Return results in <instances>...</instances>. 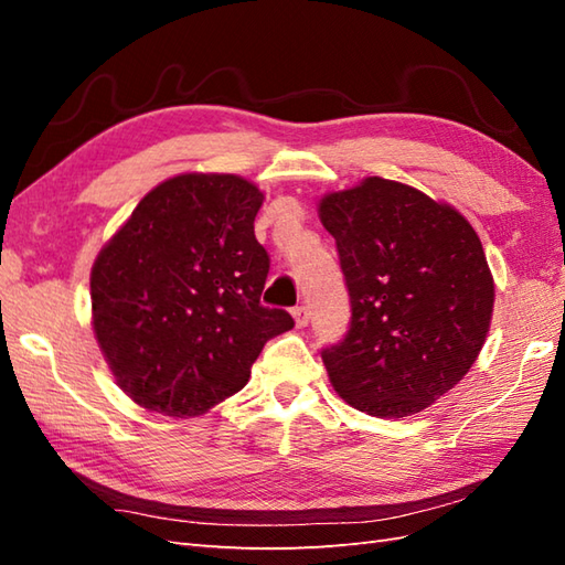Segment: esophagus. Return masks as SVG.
Wrapping results in <instances>:
<instances>
[{
	"label": "esophagus",
	"instance_id": "obj_1",
	"mask_svg": "<svg viewBox=\"0 0 565 565\" xmlns=\"http://www.w3.org/2000/svg\"><path fill=\"white\" fill-rule=\"evenodd\" d=\"M294 320H296L298 328H306L308 320H310L308 308H306V306H296V308H294Z\"/></svg>",
	"mask_w": 565,
	"mask_h": 565
}]
</instances>
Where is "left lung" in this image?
Instances as JSON below:
<instances>
[{
  "label": "left lung",
  "instance_id": "obj_1",
  "mask_svg": "<svg viewBox=\"0 0 565 565\" xmlns=\"http://www.w3.org/2000/svg\"><path fill=\"white\" fill-rule=\"evenodd\" d=\"M350 291V330L322 350L334 391L374 417L425 411L476 362L495 286L459 211L391 179L320 201Z\"/></svg>",
  "mask_w": 565,
  "mask_h": 565
}]
</instances>
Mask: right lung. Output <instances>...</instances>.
<instances>
[{
  "label": "right lung",
  "mask_w": 565,
  "mask_h": 565,
  "mask_svg": "<svg viewBox=\"0 0 565 565\" xmlns=\"http://www.w3.org/2000/svg\"><path fill=\"white\" fill-rule=\"evenodd\" d=\"M262 191L235 174L154 186L92 267L94 332L114 376L148 411L201 415L245 388L262 347L294 328L259 303L269 255Z\"/></svg>",
  "instance_id": "1"
}]
</instances>
